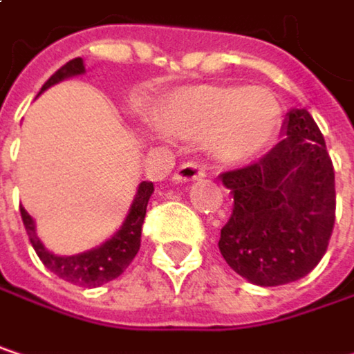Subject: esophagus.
<instances>
[{"label": "esophagus", "instance_id": "1", "mask_svg": "<svg viewBox=\"0 0 354 354\" xmlns=\"http://www.w3.org/2000/svg\"><path fill=\"white\" fill-rule=\"evenodd\" d=\"M201 178H205V170L194 162H186L174 172L172 180L174 182H194V180H201Z\"/></svg>", "mask_w": 354, "mask_h": 354}]
</instances>
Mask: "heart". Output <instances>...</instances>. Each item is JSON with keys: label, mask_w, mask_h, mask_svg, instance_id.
Returning <instances> with one entry per match:
<instances>
[{"label": "heart", "mask_w": 354, "mask_h": 354, "mask_svg": "<svg viewBox=\"0 0 354 354\" xmlns=\"http://www.w3.org/2000/svg\"><path fill=\"white\" fill-rule=\"evenodd\" d=\"M156 127L178 139H207V151L221 164L260 153L277 135L281 112L262 88L194 86L172 92L153 114Z\"/></svg>", "instance_id": "heart-1"}]
</instances>
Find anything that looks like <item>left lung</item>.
Returning <instances> with one entry per match:
<instances>
[{
    "mask_svg": "<svg viewBox=\"0 0 354 354\" xmlns=\"http://www.w3.org/2000/svg\"><path fill=\"white\" fill-rule=\"evenodd\" d=\"M283 137L256 164L219 176L234 194L219 238L221 256L260 287L287 285L312 272L334 227V168L316 120L306 108H293Z\"/></svg>",
    "mask_w": 354,
    "mask_h": 354,
    "instance_id": "1",
    "label": "left lung"
}]
</instances>
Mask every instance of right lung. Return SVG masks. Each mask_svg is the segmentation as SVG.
Wrapping results in <instances>:
<instances>
[{
    "label": "right lung",
    "mask_w": 354,
    "mask_h": 354,
    "mask_svg": "<svg viewBox=\"0 0 354 354\" xmlns=\"http://www.w3.org/2000/svg\"><path fill=\"white\" fill-rule=\"evenodd\" d=\"M84 73H86V67H84L82 57L71 59L69 63H65L59 71H55L46 80V84L40 88L38 94H42L44 90H48L50 86H55L63 80L84 75ZM151 194H153V182H141L137 188V194L131 203V209H129L122 225L114 232V236L108 238L100 246L82 252V254H73V256H59V254L48 252L40 242V238L36 236L35 219L28 215V211L24 207H20V213H22L26 234L30 238V244L38 254V258L42 260V264L50 272H55L59 279L92 289V287H100L108 281L120 277L124 272V268L137 256L139 246H141V227H143V219H145V211H147V203H149Z\"/></svg>",
    "instance_id": "add662e5"
}]
</instances>
